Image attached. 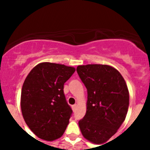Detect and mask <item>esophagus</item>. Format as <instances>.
Here are the masks:
<instances>
[{
    "instance_id": "obj_1",
    "label": "esophagus",
    "mask_w": 150,
    "mask_h": 150,
    "mask_svg": "<svg viewBox=\"0 0 150 150\" xmlns=\"http://www.w3.org/2000/svg\"><path fill=\"white\" fill-rule=\"evenodd\" d=\"M76 107H77V106H76V104H74V105L72 106V110H73V111H74V112H75V111H76Z\"/></svg>"
}]
</instances>
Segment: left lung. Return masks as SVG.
I'll use <instances>...</instances> for the list:
<instances>
[{"label":"left lung","instance_id":"left-lung-1","mask_svg":"<svg viewBox=\"0 0 150 150\" xmlns=\"http://www.w3.org/2000/svg\"><path fill=\"white\" fill-rule=\"evenodd\" d=\"M76 71L88 93L86 113L79 121L80 131L90 142L104 144L117 132L126 117L128 86L121 74L111 66L79 65Z\"/></svg>","mask_w":150,"mask_h":150}]
</instances>
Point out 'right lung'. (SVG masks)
<instances>
[{
  "instance_id": "obj_1",
  "label": "right lung",
  "mask_w": 150,
  "mask_h": 150,
  "mask_svg": "<svg viewBox=\"0 0 150 150\" xmlns=\"http://www.w3.org/2000/svg\"><path fill=\"white\" fill-rule=\"evenodd\" d=\"M74 72L73 67L43 62L25 79L21 93L22 113L39 138L52 141L66 130L73 111L66 101L64 84Z\"/></svg>"
}]
</instances>
